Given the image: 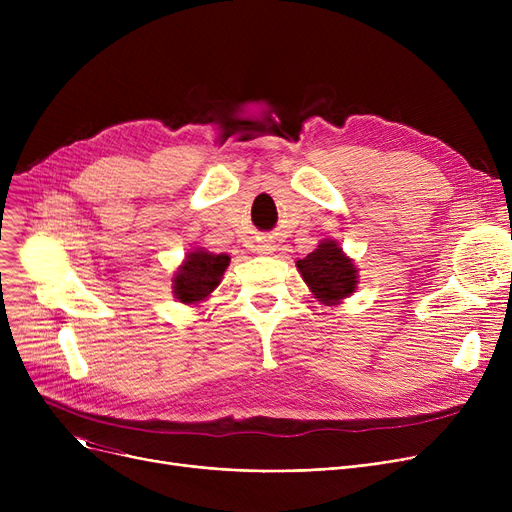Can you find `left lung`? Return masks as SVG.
Wrapping results in <instances>:
<instances>
[{
	"instance_id": "1",
	"label": "left lung",
	"mask_w": 512,
	"mask_h": 512,
	"mask_svg": "<svg viewBox=\"0 0 512 512\" xmlns=\"http://www.w3.org/2000/svg\"><path fill=\"white\" fill-rule=\"evenodd\" d=\"M297 270L309 286L313 299L321 305H340L359 288V267L332 238L319 245L305 259L297 261Z\"/></svg>"
}]
</instances>
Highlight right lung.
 <instances>
[{"mask_svg": "<svg viewBox=\"0 0 512 512\" xmlns=\"http://www.w3.org/2000/svg\"><path fill=\"white\" fill-rule=\"evenodd\" d=\"M228 265L230 257L226 253L218 255L203 247L188 251L172 278V292L178 303L188 307L205 303L211 292L220 286Z\"/></svg>", "mask_w": 512, "mask_h": 512, "instance_id": "obj_1", "label": "right lung"}]
</instances>
